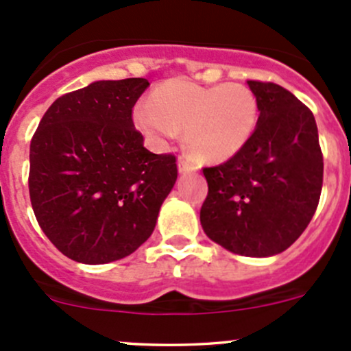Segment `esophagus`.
Masks as SVG:
<instances>
[{"label": "esophagus", "instance_id": "34e87169", "mask_svg": "<svg viewBox=\"0 0 351 351\" xmlns=\"http://www.w3.org/2000/svg\"><path fill=\"white\" fill-rule=\"evenodd\" d=\"M178 169H180V173L197 171V165L193 161H190L186 156H180V158H178Z\"/></svg>", "mask_w": 351, "mask_h": 351}]
</instances>
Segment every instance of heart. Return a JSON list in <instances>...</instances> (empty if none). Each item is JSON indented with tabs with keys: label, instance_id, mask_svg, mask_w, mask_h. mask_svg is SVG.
<instances>
[{
	"label": "heart",
	"instance_id": "obj_1",
	"mask_svg": "<svg viewBox=\"0 0 351 351\" xmlns=\"http://www.w3.org/2000/svg\"><path fill=\"white\" fill-rule=\"evenodd\" d=\"M136 125L162 146L185 129L189 151L202 161L221 162L246 146L258 123V101L239 83L202 86L186 77L165 81L149 104L137 105Z\"/></svg>",
	"mask_w": 351,
	"mask_h": 351
}]
</instances>
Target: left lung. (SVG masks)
Listing matches in <instances>:
<instances>
[{
    "label": "left lung",
    "instance_id": "obj_1",
    "mask_svg": "<svg viewBox=\"0 0 351 351\" xmlns=\"http://www.w3.org/2000/svg\"><path fill=\"white\" fill-rule=\"evenodd\" d=\"M258 123L246 146L204 168L208 193L200 208L205 234L243 256H271L295 243L323 189V153L313 112L270 81H247Z\"/></svg>",
    "mask_w": 351,
    "mask_h": 351
}]
</instances>
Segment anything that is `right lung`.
<instances>
[{
  "instance_id": "1",
  "label": "right lung",
  "mask_w": 351,
  "mask_h": 351,
  "mask_svg": "<svg viewBox=\"0 0 351 351\" xmlns=\"http://www.w3.org/2000/svg\"><path fill=\"white\" fill-rule=\"evenodd\" d=\"M144 77L97 81L59 97L30 143L28 192L38 226L62 254L101 265L129 256L154 231L178 176L134 127Z\"/></svg>"
}]
</instances>
